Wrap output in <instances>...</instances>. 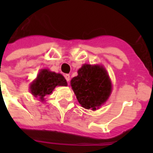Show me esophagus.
I'll return each mask as SVG.
<instances>
[{"label":"esophagus","mask_w":153,"mask_h":153,"mask_svg":"<svg viewBox=\"0 0 153 153\" xmlns=\"http://www.w3.org/2000/svg\"><path fill=\"white\" fill-rule=\"evenodd\" d=\"M64 77H65V79H67V82H69V81H70V75H69V74H65Z\"/></svg>","instance_id":"34e87169"}]
</instances>
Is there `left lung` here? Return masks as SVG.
<instances>
[{
	"mask_svg": "<svg viewBox=\"0 0 153 153\" xmlns=\"http://www.w3.org/2000/svg\"><path fill=\"white\" fill-rule=\"evenodd\" d=\"M70 82L78 102L87 109H97L107 100L112 91L106 70L98 65H83Z\"/></svg>",
	"mask_w": 153,
	"mask_h": 153,
	"instance_id": "obj_1",
	"label": "left lung"
}]
</instances>
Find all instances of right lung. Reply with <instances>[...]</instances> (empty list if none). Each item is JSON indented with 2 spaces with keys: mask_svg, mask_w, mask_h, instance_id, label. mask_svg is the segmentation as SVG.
I'll use <instances>...</instances> for the list:
<instances>
[{
  "mask_svg": "<svg viewBox=\"0 0 153 153\" xmlns=\"http://www.w3.org/2000/svg\"><path fill=\"white\" fill-rule=\"evenodd\" d=\"M67 80L60 74L42 70L36 80L30 85V92L35 97H40L42 101L44 97L52 93L56 86H67Z\"/></svg>",
  "mask_w": 153,
  "mask_h": 153,
  "instance_id": "right-lung-1",
  "label": "right lung"
}]
</instances>
